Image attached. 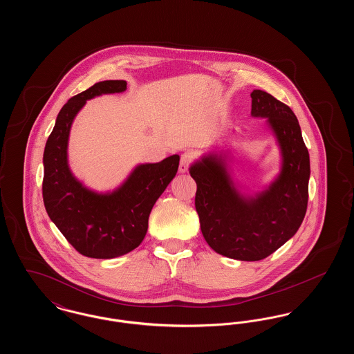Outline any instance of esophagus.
Listing matches in <instances>:
<instances>
[{"label":"esophagus","mask_w":354,"mask_h":354,"mask_svg":"<svg viewBox=\"0 0 354 354\" xmlns=\"http://www.w3.org/2000/svg\"><path fill=\"white\" fill-rule=\"evenodd\" d=\"M194 160V155L192 152L187 151L180 156V165H179V172H187L191 163Z\"/></svg>","instance_id":"obj_1"}]
</instances>
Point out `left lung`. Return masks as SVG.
Here are the masks:
<instances>
[{
	"mask_svg": "<svg viewBox=\"0 0 354 354\" xmlns=\"http://www.w3.org/2000/svg\"><path fill=\"white\" fill-rule=\"evenodd\" d=\"M251 98V114L268 118L283 153L281 174L270 189L245 199L214 155L189 169L198 187L195 208L205 241L215 252L244 261L268 257L297 232L306 212L310 175L309 152L290 107L261 90H253Z\"/></svg>",
	"mask_w": 354,
	"mask_h": 354,
	"instance_id": "left-lung-1",
	"label": "left lung"
}]
</instances>
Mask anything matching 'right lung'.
<instances>
[{"label": "right lung", "mask_w": 354, "mask_h": 354, "mask_svg": "<svg viewBox=\"0 0 354 354\" xmlns=\"http://www.w3.org/2000/svg\"><path fill=\"white\" fill-rule=\"evenodd\" d=\"M126 87V81H103L70 98L45 146L42 196L46 212L75 251L86 257L113 259L135 250L146 236L153 204L179 167V155L140 165L124 185L107 195L88 191L71 175L68 139L73 119L87 100Z\"/></svg>", "instance_id": "add662e5"}]
</instances>
